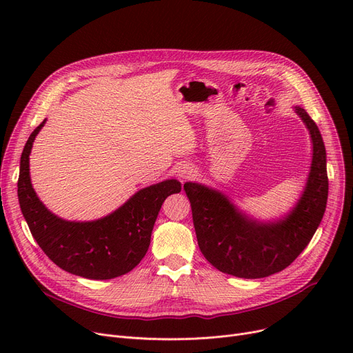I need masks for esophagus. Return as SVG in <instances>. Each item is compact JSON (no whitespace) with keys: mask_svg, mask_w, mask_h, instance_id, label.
<instances>
[{"mask_svg":"<svg viewBox=\"0 0 353 353\" xmlns=\"http://www.w3.org/2000/svg\"><path fill=\"white\" fill-rule=\"evenodd\" d=\"M177 176L181 181H188V180H190L196 176V172H194L193 167H190V165H183L177 170Z\"/></svg>","mask_w":353,"mask_h":353,"instance_id":"34e87169","label":"esophagus"}]
</instances>
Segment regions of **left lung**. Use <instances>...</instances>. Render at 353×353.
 <instances>
[{
	"label": "left lung",
	"mask_w": 353,
	"mask_h": 353,
	"mask_svg": "<svg viewBox=\"0 0 353 353\" xmlns=\"http://www.w3.org/2000/svg\"><path fill=\"white\" fill-rule=\"evenodd\" d=\"M294 111L309 130L313 150L302 196L283 217L256 220L221 192L200 183H184L199 248L220 272L245 279L281 272L303 252L321 225L329 190L325 144L306 110L296 105Z\"/></svg>",
	"instance_id": "obj_1"
}]
</instances>
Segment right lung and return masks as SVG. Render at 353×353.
<instances>
[{
  "label": "right lung",
  "instance_id": "add662e5",
  "mask_svg": "<svg viewBox=\"0 0 353 353\" xmlns=\"http://www.w3.org/2000/svg\"><path fill=\"white\" fill-rule=\"evenodd\" d=\"M46 120L28 137L20 161L18 201L35 242L63 270L105 281L133 270L150 246L163 201L181 190L170 179L144 188L113 213L91 221H70L51 213L32 189L30 153Z\"/></svg>",
  "mask_w": 353,
  "mask_h": 353
}]
</instances>
